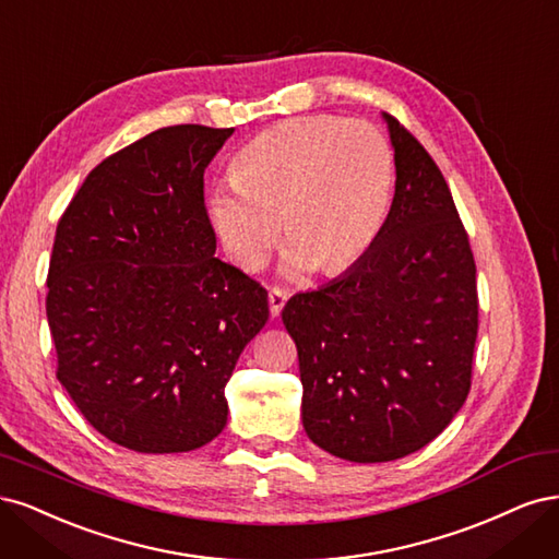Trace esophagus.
Segmentation results:
<instances>
[{
    "mask_svg": "<svg viewBox=\"0 0 559 559\" xmlns=\"http://www.w3.org/2000/svg\"><path fill=\"white\" fill-rule=\"evenodd\" d=\"M285 301H287V293L281 290V287H272V290H269V311H272L274 318L281 316Z\"/></svg>",
    "mask_w": 559,
    "mask_h": 559,
    "instance_id": "esophagus-1",
    "label": "esophagus"
}]
</instances>
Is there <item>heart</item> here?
<instances>
[{
  "label": "heart",
  "instance_id": "obj_1",
  "mask_svg": "<svg viewBox=\"0 0 559 559\" xmlns=\"http://www.w3.org/2000/svg\"><path fill=\"white\" fill-rule=\"evenodd\" d=\"M394 186L390 143L373 124L301 116L250 139L231 181L211 192V221L229 258L255 269L283 231L290 266L341 274L381 234Z\"/></svg>",
  "mask_w": 559,
  "mask_h": 559
}]
</instances>
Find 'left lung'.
I'll use <instances>...</instances> for the list:
<instances>
[{"label":"left lung","instance_id":"obj_1","mask_svg":"<svg viewBox=\"0 0 559 559\" xmlns=\"http://www.w3.org/2000/svg\"><path fill=\"white\" fill-rule=\"evenodd\" d=\"M383 118L397 181L381 234L281 313L306 435L350 462L400 460L437 439L469 394L478 334L476 262L453 194L423 143Z\"/></svg>","mask_w":559,"mask_h":559}]
</instances>
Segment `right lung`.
Listing matches in <instances>:
<instances>
[{
	"label": "right lung",
	"mask_w": 559,
	"mask_h": 559,
	"mask_svg": "<svg viewBox=\"0 0 559 559\" xmlns=\"http://www.w3.org/2000/svg\"><path fill=\"white\" fill-rule=\"evenodd\" d=\"M231 132H151L99 162L58 223L46 297L58 381L136 453L221 435L225 385L269 318L264 287L213 255L204 169Z\"/></svg>",
	"instance_id": "obj_1"
}]
</instances>
